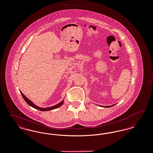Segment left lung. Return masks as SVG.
<instances>
[{"instance_id": "8db88e82", "label": "left lung", "mask_w": 153, "mask_h": 153, "mask_svg": "<svg viewBox=\"0 0 153 153\" xmlns=\"http://www.w3.org/2000/svg\"><path fill=\"white\" fill-rule=\"evenodd\" d=\"M115 104H113V105H108V106H102V105H99V106L102 107H104V108H108V107H112V106L115 105Z\"/></svg>"}]
</instances>
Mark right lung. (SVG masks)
<instances>
[{
	"label": "right lung",
	"instance_id": "1",
	"mask_svg": "<svg viewBox=\"0 0 153 153\" xmlns=\"http://www.w3.org/2000/svg\"><path fill=\"white\" fill-rule=\"evenodd\" d=\"M21 94L22 95V97H23L24 100H25V102H26L30 106L33 107L34 108H36V109H38L39 111H51V110H53V109H56V108H58L59 107H61L63 103H64V99H63L62 101L61 102H59L58 104H56L55 105H53V106H51V107H46V108H42V107H38L36 105L34 102H31L30 100H29L25 95H24L22 92L21 91Z\"/></svg>",
	"mask_w": 153,
	"mask_h": 153
}]
</instances>
